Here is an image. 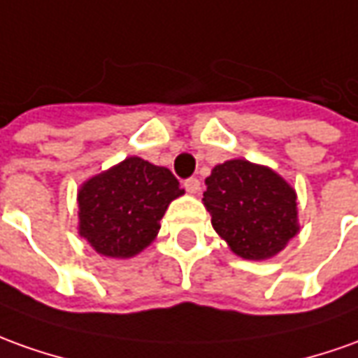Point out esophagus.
<instances>
[{
    "label": "esophagus",
    "instance_id": "esophagus-1",
    "mask_svg": "<svg viewBox=\"0 0 358 358\" xmlns=\"http://www.w3.org/2000/svg\"><path fill=\"white\" fill-rule=\"evenodd\" d=\"M185 191H187L189 194H199L201 193V181H199V179H194V177L187 179V181H185Z\"/></svg>",
    "mask_w": 358,
    "mask_h": 358
}]
</instances>
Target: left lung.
<instances>
[{
	"label": "left lung",
	"mask_w": 358,
	"mask_h": 358,
	"mask_svg": "<svg viewBox=\"0 0 358 358\" xmlns=\"http://www.w3.org/2000/svg\"><path fill=\"white\" fill-rule=\"evenodd\" d=\"M204 185L212 228L238 257H275L298 236L296 191L267 165L228 159L212 169Z\"/></svg>",
	"instance_id": "left-lung-1"
}]
</instances>
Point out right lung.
Segmentation results:
<instances>
[{
    "mask_svg": "<svg viewBox=\"0 0 358 358\" xmlns=\"http://www.w3.org/2000/svg\"><path fill=\"white\" fill-rule=\"evenodd\" d=\"M181 194L167 167L127 157L81 183L78 234L103 257H134L157 238L159 220Z\"/></svg>",
    "mask_w": 358,
    "mask_h": 358,
    "instance_id": "right-lung-1",
    "label": "right lung"
}]
</instances>
